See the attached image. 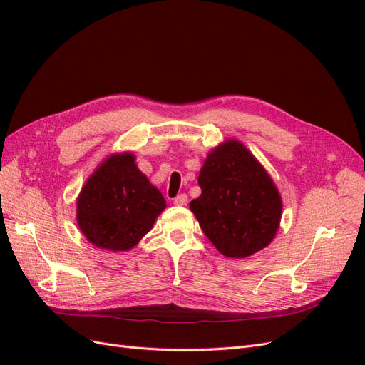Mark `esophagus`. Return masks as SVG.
<instances>
[{"label": "esophagus", "mask_w": 365, "mask_h": 365, "mask_svg": "<svg viewBox=\"0 0 365 365\" xmlns=\"http://www.w3.org/2000/svg\"><path fill=\"white\" fill-rule=\"evenodd\" d=\"M173 204L175 205H185L187 204V195L185 193H181V195H178L173 200Z\"/></svg>", "instance_id": "obj_1"}]
</instances>
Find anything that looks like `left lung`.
<instances>
[{"label":"left lung","instance_id":"obj_1","mask_svg":"<svg viewBox=\"0 0 365 365\" xmlns=\"http://www.w3.org/2000/svg\"><path fill=\"white\" fill-rule=\"evenodd\" d=\"M190 210L204 235L227 257L244 259L268 247L282 219V196L244 143L230 138L208 152Z\"/></svg>","mask_w":365,"mask_h":365}]
</instances>
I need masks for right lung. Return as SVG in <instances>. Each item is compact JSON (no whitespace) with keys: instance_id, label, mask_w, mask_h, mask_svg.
I'll list each match as a JSON object with an SVG mask.
<instances>
[{"instance_id":"1","label":"right lung","mask_w":365,"mask_h":365,"mask_svg":"<svg viewBox=\"0 0 365 365\" xmlns=\"http://www.w3.org/2000/svg\"><path fill=\"white\" fill-rule=\"evenodd\" d=\"M165 208V200L135 163L132 152L111 153L83 184L76 219L94 247L121 252L148 235Z\"/></svg>"}]
</instances>
